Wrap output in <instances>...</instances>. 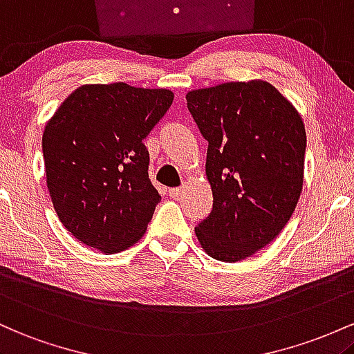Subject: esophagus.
Masks as SVG:
<instances>
[{"label":"esophagus","mask_w":354,"mask_h":354,"mask_svg":"<svg viewBox=\"0 0 354 354\" xmlns=\"http://www.w3.org/2000/svg\"><path fill=\"white\" fill-rule=\"evenodd\" d=\"M182 192H184V187H174V189H169V196L177 198L182 196Z\"/></svg>","instance_id":"esophagus-1"}]
</instances>
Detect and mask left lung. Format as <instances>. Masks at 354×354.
<instances>
[{
  "label": "left lung",
  "instance_id": "left-lung-1",
  "mask_svg": "<svg viewBox=\"0 0 354 354\" xmlns=\"http://www.w3.org/2000/svg\"><path fill=\"white\" fill-rule=\"evenodd\" d=\"M185 98L209 142L214 197L196 236L210 257L237 263L276 239L295 212L304 180L303 118L264 80L222 83Z\"/></svg>",
  "mask_w": 354,
  "mask_h": 354
}]
</instances>
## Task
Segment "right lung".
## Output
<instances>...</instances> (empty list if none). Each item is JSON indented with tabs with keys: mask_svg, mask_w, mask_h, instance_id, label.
I'll use <instances>...</instances> for the list:
<instances>
[{
	"mask_svg": "<svg viewBox=\"0 0 354 354\" xmlns=\"http://www.w3.org/2000/svg\"><path fill=\"white\" fill-rule=\"evenodd\" d=\"M172 102L165 88L83 85L46 124L51 202L65 229L88 248L120 252L145 234L160 196L149 178L144 138Z\"/></svg>",
	"mask_w": 354,
	"mask_h": 354,
	"instance_id": "obj_1",
	"label": "right lung"
}]
</instances>
